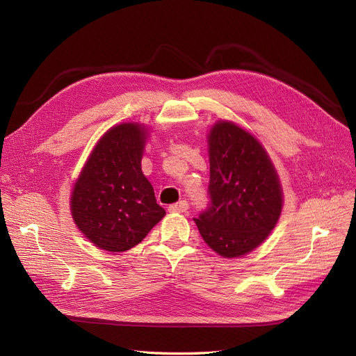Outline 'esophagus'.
I'll return each mask as SVG.
<instances>
[{
    "label": "esophagus",
    "instance_id": "obj_1",
    "mask_svg": "<svg viewBox=\"0 0 356 356\" xmlns=\"http://www.w3.org/2000/svg\"><path fill=\"white\" fill-rule=\"evenodd\" d=\"M188 203L187 200H179L178 203H174L169 207V212H187Z\"/></svg>",
    "mask_w": 356,
    "mask_h": 356
}]
</instances>
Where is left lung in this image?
I'll use <instances>...</instances> for the list:
<instances>
[{"label": "left lung", "mask_w": 356, "mask_h": 356, "mask_svg": "<svg viewBox=\"0 0 356 356\" xmlns=\"http://www.w3.org/2000/svg\"><path fill=\"white\" fill-rule=\"evenodd\" d=\"M208 145L211 202L195 222L215 252L241 257L275 229L282 212L281 182L263 145L238 124L215 123Z\"/></svg>", "instance_id": "left-lung-1"}]
</instances>
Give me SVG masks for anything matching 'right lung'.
<instances>
[{
  "instance_id": "right-lung-1",
  "label": "right lung",
  "mask_w": 356,
  "mask_h": 356,
  "mask_svg": "<svg viewBox=\"0 0 356 356\" xmlns=\"http://www.w3.org/2000/svg\"><path fill=\"white\" fill-rule=\"evenodd\" d=\"M147 129L122 123L106 131L83 166L71 195L79 230L101 250H131L165 217L141 169Z\"/></svg>"
}]
</instances>
